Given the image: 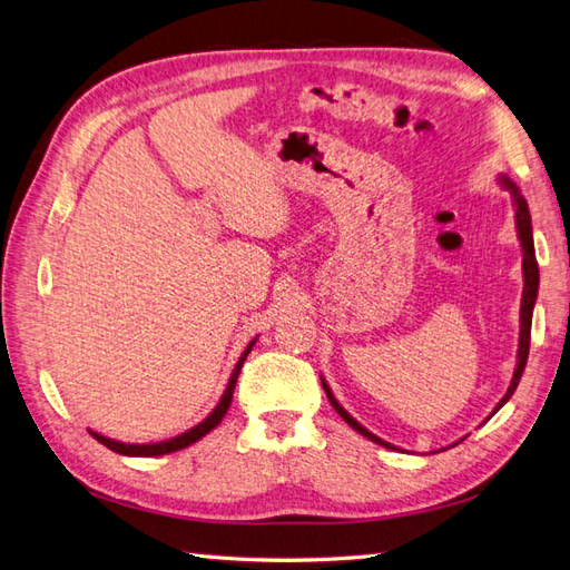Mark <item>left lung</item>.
<instances>
[{
  "label": "left lung",
  "mask_w": 570,
  "mask_h": 570,
  "mask_svg": "<svg viewBox=\"0 0 570 570\" xmlns=\"http://www.w3.org/2000/svg\"><path fill=\"white\" fill-rule=\"evenodd\" d=\"M498 183L502 189H508L510 197H512V207H514V226H517V238H520V246H522V277H524V289H522V307H520V346H517V365H514V373H512V381H510V387L508 392H504L502 400L495 404V410H492V414H495L504 402H508L512 395L517 385H520L522 381V373L527 368V358H529V338H532V314H534V305H537V295H539V265H537V253H534V234H532V214H529V207H527V199L524 195L520 193V187H517L514 180H510L508 175L500 173L498 175ZM322 387L326 392L328 402L334 404V410L344 416V422L348 426L356 429L358 434H363L365 439L375 441V444H381L385 449H395L390 444V441H383L381 436H375L373 432H368L363 424H358L353 416L341 407L338 400L334 397L332 387L326 385V381L322 377ZM490 414V416H492Z\"/></svg>",
  "instance_id": "8db88e82"
}]
</instances>
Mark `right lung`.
Wrapping results in <instances>:
<instances>
[{"instance_id": "right-lung-1", "label": "right lung", "mask_w": 570, "mask_h": 570, "mask_svg": "<svg viewBox=\"0 0 570 570\" xmlns=\"http://www.w3.org/2000/svg\"><path fill=\"white\" fill-rule=\"evenodd\" d=\"M256 341H258V336L250 341V344L244 348L242 358L236 361L234 371H232V377H229V383H226V390H224L222 400L217 402V407H214L199 424H195L193 429H187V432H183V434H178V436H173V439L150 441V444H124V441L109 439V436H105V434L92 432V429H90V434L99 441V444H105L107 449L121 453V456H141V459L163 456V453H173V451H180V449H185V446H189V444H195V441H199L202 436H207V434L212 432V429H217L219 422L224 420V414H226V410H229L232 397H234V387H236V381H238V373H242V365H244L246 356L250 353V348L256 346Z\"/></svg>"}]
</instances>
